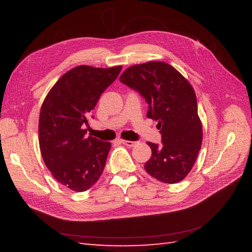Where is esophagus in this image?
I'll list each match as a JSON object with an SVG mask.
<instances>
[{"label":"esophagus","instance_id":"34e87169","mask_svg":"<svg viewBox=\"0 0 252 252\" xmlns=\"http://www.w3.org/2000/svg\"><path fill=\"white\" fill-rule=\"evenodd\" d=\"M121 143L123 145H126L127 147H133L136 144V142H132V141H126V140H121Z\"/></svg>","mask_w":252,"mask_h":252}]
</instances>
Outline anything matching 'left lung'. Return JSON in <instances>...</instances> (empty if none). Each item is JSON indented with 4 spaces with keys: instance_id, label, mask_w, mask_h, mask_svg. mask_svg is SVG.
<instances>
[{
    "instance_id": "1",
    "label": "left lung",
    "mask_w": 252,
    "mask_h": 252,
    "mask_svg": "<svg viewBox=\"0 0 252 252\" xmlns=\"http://www.w3.org/2000/svg\"><path fill=\"white\" fill-rule=\"evenodd\" d=\"M119 80L146 99L147 118L158 121L162 145L147 143L152 157L145 163L146 172L163 183H178L190 172L202 143L194 89L163 62L131 66Z\"/></svg>"
}]
</instances>
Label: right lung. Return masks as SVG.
I'll return each mask as SVG.
<instances>
[{
	"label": "right lung",
	"mask_w": 252,
	"mask_h": 252,
	"mask_svg": "<svg viewBox=\"0 0 252 252\" xmlns=\"http://www.w3.org/2000/svg\"><path fill=\"white\" fill-rule=\"evenodd\" d=\"M122 67L78 66L60 78L41 106L39 144L54 179L74 191L91 189L101 175L111 144L85 136L88 117Z\"/></svg>",
	"instance_id": "add662e5"
}]
</instances>
